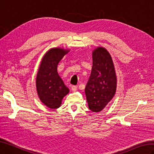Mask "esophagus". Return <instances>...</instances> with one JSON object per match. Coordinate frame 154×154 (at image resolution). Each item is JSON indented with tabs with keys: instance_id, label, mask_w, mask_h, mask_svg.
Listing matches in <instances>:
<instances>
[{
	"instance_id": "34e87169",
	"label": "esophagus",
	"mask_w": 154,
	"mask_h": 154,
	"mask_svg": "<svg viewBox=\"0 0 154 154\" xmlns=\"http://www.w3.org/2000/svg\"><path fill=\"white\" fill-rule=\"evenodd\" d=\"M77 89H78V87H77V86H75V85L72 86V88H71V89H72V91H76Z\"/></svg>"
}]
</instances>
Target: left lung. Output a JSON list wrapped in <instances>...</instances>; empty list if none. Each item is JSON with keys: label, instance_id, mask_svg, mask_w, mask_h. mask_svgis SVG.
<instances>
[{"label": "left lung", "instance_id": "8db88e82", "mask_svg": "<svg viewBox=\"0 0 154 154\" xmlns=\"http://www.w3.org/2000/svg\"><path fill=\"white\" fill-rule=\"evenodd\" d=\"M92 55V70L85 93L89 109L99 112L113 99L117 88V76L112 57L106 48L97 47Z\"/></svg>", "mask_w": 154, "mask_h": 154}]
</instances>
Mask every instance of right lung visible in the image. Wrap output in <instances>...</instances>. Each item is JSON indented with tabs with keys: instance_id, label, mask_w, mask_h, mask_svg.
Here are the masks:
<instances>
[{
	"instance_id": "add662e5",
	"label": "right lung",
	"mask_w": 154,
	"mask_h": 154,
	"mask_svg": "<svg viewBox=\"0 0 154 154\" xmlns=\"http://www.w3.org/2000/svg\"><path fill=\"white\" fill-rule=\"evenodd\" d=\"M69 51L62 48H51L40 62L36 78V91L41 102L50 109L61 106L63 97L69 92L57 70L58 63Z\"/></svg>"
}]
</instances>
